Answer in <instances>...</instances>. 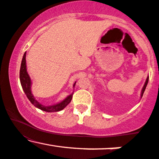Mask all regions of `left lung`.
<instances>
[{
	"mask_svg": "<svg viewBox=\"0 0 159 159\" xmlns=\"http://www.w3.org/2000/svg\"><path fill=\"white\" fill-rule=\"evenodd\" d=\"M148 81H149V77H147V81H146V82H145V84H144L143 87V89H142V92H141V97H142V96H143L144 91H145L146 87H147V84H148Z\"/></svg>",
	"mask_w": 159,
	"mask_h": 159,
	"instance_id": "8db88e82",
	"label": "left lung"
}]
</instances>
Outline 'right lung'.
<instances>
[{
	"instance_id": "right-lung-1",
	"label": "right lung",
	"mask_w": 159,
	"mask_h": 159,
	"mask_svg": "<svg viewBox=\"0 0 159 159\" xmlns=\"http://www.w3.org/2000/svg\"><path fill=\"white\" fill-rule=\"evenodd\" d=\"M25 57H26V52L24 54L22 61H21V68H20V72H19V77H20V81H21V87L24 92L26 94L27 97L30 100L34 106L37 107V108L40 109L42 111H46V112H57V111H60L63 110L64 107L66 106L72 100V95H70L68 97L66 98L63 102L61 103L57 104V105H52V106H44V105H41L39 102L34 98V96L31 93V90H30V84H31V81H30V78L29 77V75L27 74V69H26V60H25ZM76 83V82H75ZM75 83L74 84V86L75 85Z\"/></svg>"
}]
</instances>
